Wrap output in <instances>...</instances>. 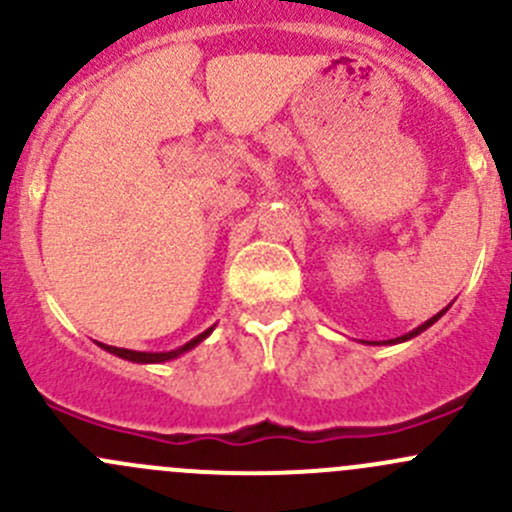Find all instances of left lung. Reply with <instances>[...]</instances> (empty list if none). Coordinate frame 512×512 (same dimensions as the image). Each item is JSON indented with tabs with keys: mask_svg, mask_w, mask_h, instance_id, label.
Masks as SVG:
<instances>
[{
	"mask_svg": "<svg viewBox=\"0 0 512 512\" xmlns=\"http://www.w3.org/2000/svg\"><path fill=\"white\" fill-rule=\"evenodd\" d=\"M446 309H448V307H446ZM446 309H441V312H438V314H436V317H431V319H428V322H423V324H421V327H416V329H414V332L404 334V337H396V339H389V342H384V344H396V342H406V339H414V337H416V334L426 332V329H428V327H431V324H433V322H438V319H441V317H443V314H446Z\"/></svg>",
	"mask_w": 512,
	"mask_h": 512,
	"instance_id": "left-lung-1",
	"label": "left lung"
}]
</instances>
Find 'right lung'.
<instances>
[{"label":"right lung","instance_id":"right-lung-1","mask_svg":"<svg viewBox=\"0 0 512 512\" xmlns=\"http://www.w3.org/2000/svg\"><path fill=\"white\" fill-rule=\"evenodd\" d=\"M210 332H213V327L205 329L203 334H198V337L190 339V342L183 344V347L173 349V352H133V349L108 347V344H98V347L106 349V352H111V354H116V356H121V359H126V361H136V364H160V361H170V359H175V356H180V354L190 352V349H193V347H198V344L203 342V339L208 337Z\"/></svg>","mask_w":512,"mask_h":512}]
</instances>
